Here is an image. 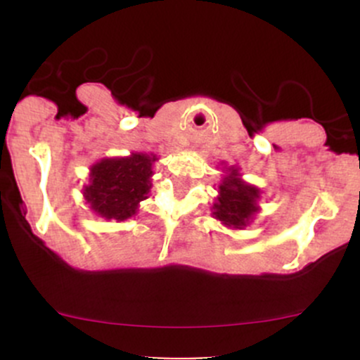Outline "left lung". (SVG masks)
<instances>
[{
  "label": "left lung",
  "instance_id": "obj_1",
  "mask_svg": "<svg viewBox=\"0 0 360 360\" xmlns=\"http://www.w3.org/2000/svg\"><path fill=\"white\" fill-rule=\"evenodd\" d=\"M259 190L240 179L238 169L230 167L219 184V197L212 205L214 217L231 228H242L257 212Z\"/></svg>",
  "mask_w": 360,
  "mask_h": 360
}]
</instances>
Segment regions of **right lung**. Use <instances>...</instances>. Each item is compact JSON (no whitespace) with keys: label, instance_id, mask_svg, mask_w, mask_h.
Returning <instances> with one entry per match:
<instances>
[{"label":"right lung","instance_id":"1","mask_svg":"<svg viewBox=\"0 0 360 360\" xmlns=\"http://www.w3.org/2000/svg\"><path fill=\"white\" fill-rule=\"evenodd\" d=\"M155 160V155L132 153L94 163L90 183L83 190L90 209L104 219L125 221L136 216L139 202L148 198L151 190Z\"/></svg>","mask_w":360,"mask_h":360}]
</instances>
